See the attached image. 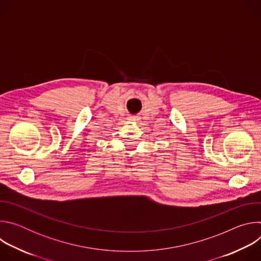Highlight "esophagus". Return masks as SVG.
I'll list each match as a JSON object with an SVG mask.
<instances>
[{
	"mask_svg": "<svg viewBox=\"0 0 261 261\" xmlns=\"http://www.w3.org/2000/svg\"><path fill=\"white\" fill-rule=\"evenodd\" d=\"M135 119H136V118H133V117L130 118V120H133V121H135Z\"/></svg>",
	"mask_w": 261,
	"mask_h": 261,
	"instance_id": "34e87169",
	"label": "esophagus"
}]
</instances>
